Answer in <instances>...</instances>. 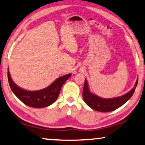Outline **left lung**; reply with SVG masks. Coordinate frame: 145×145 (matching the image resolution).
<instances>
[{
  "label": "left lung",
  "mask_w": 145,
  "mask_h": 145,
  "mask_svg": "<svg viewBox=\"0 0 145 145\" xmlns=\"http://www.w3.org/2000/svg\"><path fill=\"white\" fill-rule=\"evenodd\" d=\"M137 83L138 78L137 79L133 88L124 95L112 98V99H103L90 92L87 79H85L84 87H83V99L85 103L95 110L99 112L114 111L124 105L133 96L137 85Z\"/></svg>",
  "instance_id": "1"
}]
</instances>
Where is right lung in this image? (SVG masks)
<instances>
[{"instance_id": "right-lung-1", "label": "right lung", "mask_w": 145, "mask_h": 145, "mask_svg": "<svg viewBox=\"0 0 145 145\" xmlns=\"http://www.w3.org/2000/svg\"><path fill=\"white\" fill-rule=\"evenodd\" d=\"M71 73L63 75L56 79L51 85L41 90L29 91L20 88L12 80L8 70V79L12 92L16 97L28 106L33 108H44L51 105L58 99L62 85Z\"/></svg>"}]
</instances>
